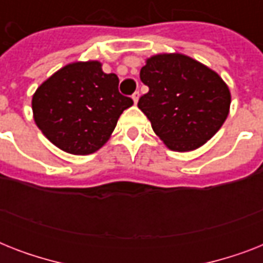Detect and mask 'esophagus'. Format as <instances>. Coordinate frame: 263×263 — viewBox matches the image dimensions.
<instances>
[{"mask_svg": "<svg viewBox=\"0 0 263 263\" xmlns=\"http://www.w3.org/2000/svg\"><path fill=\"white\" fill-rule=\"evenodd\" d=\"M132 101H134V103H138V101H139V92L136 91V92H134V95H132Z\"/></svg>", "mask_w": 263, "mask_h": 263, "instance_id": "obj_1", "label": "esophagus"}]
</instances>
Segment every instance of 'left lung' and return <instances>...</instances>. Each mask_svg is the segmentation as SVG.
Instances as JSON below:
<instances>
[{"label":"left lung","mask_w":263,"mask_h":263,"mask_svg":"<svg viewBox=\"0 0 263 263\" xmlns=\"http://www.w3.org/2000/svg\"><path fill=\"white\" fill-rule=\"evenodd\" d=\"M140 80L148 92L138 107L169 150L192 152L216 135L229 115L231 91L204 64L181 53L146 59Z\"/></svg>","instance_id":"obj_1"}]
</instances>
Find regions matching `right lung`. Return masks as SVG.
<instances>
[{"label": "right lung", "instance_id": "add662e5", "mask_svg": "<svg viewBox=\"0 0 263 263\" xmlns=\"http://www.w3.org/2000/svg\"><path fill=\"white\" fill-rule=\"evenodd\" d=\"M31 105L36 127L55 147L87 156L106 143L134 101L119 92L117 75L88 60L60 68L36 88Z\"/></svg>", "mask_w": 263, "mask_h": 263}]
</instances>
